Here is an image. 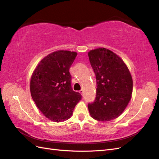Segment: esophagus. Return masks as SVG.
I'll list each match as a JSON object with an SVG mask.
<instances>
[{
    "label": "esophagus",
    "mask_w": 159,
    "mask_h": 159,
    "mask_svg": "<svg viewBox=\"0 0 159 159\" xmlns=\"http://www.w3.org/2000/svg\"><path fill=\"white\" fill-rule=\"evenodd\" d=\"M80 93L81 94V95H83V93H84V91H83V90H82V89H81V90L80 91Z\"/></svg>",
    "instance_id": "obj_1"
}]
</instances>
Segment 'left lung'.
<instances>
[{
    "instance_id": "obj_1",
    "label": "left lung",
    "mask_w": 159,
    "mask_h": 159,
    "mask_svg": "<svg viewBox=\"0 0 159 159\" xmlns=\"http://www.w3.org/2000/svg\"><path fill=\"white\" fill-rule=\"evenodd\" d=\"M88 56L97 81L96 98L88 104L91 117L109 121L121 115L133 92V79L119 56L104 48L90 50Z\"/></svg>"
}]
</instances>
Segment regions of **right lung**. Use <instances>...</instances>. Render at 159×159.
Returning a JSON list of instances; mask_svg holds the SVG:
<instances>
[{"label": "right lung", "mask_w": 159, "mask_h": 159, "mask_svg": "<svg viewBox=\"0 0 159 159\" xmlns=\"http://www.w3.org/2000/svg\"><path fill=\"white\" fill-rule=\"evenodd\" d=\"M77 52L58 50L43 58L30 79V93L34 102L46 117L61 122L71 116L76 104L81 99L73 91L69 70Z\"/></svg>", "instance_id": "obj_1"}]
</instances>
